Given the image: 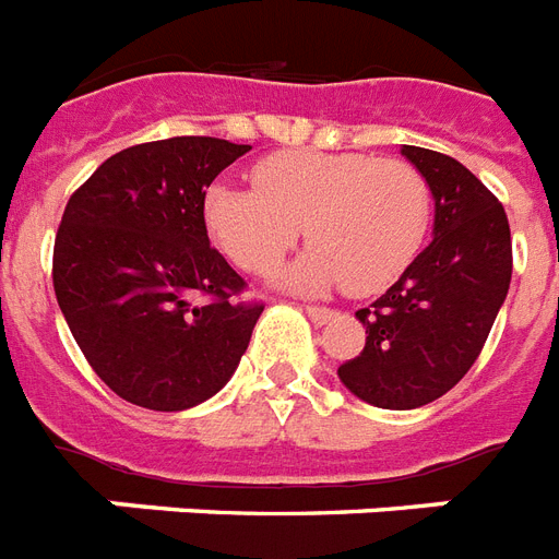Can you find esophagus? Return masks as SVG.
<instances>
[{
  "label": "esophagus",
  "instance_id": "1",
  "mask_svg": "<svg viewBox=\"0 0 559 559\" xmlns=\"http://www.w3.org/2000/svg\"><path fill=\"white\" fill-rule=\"evenodd\" d=\"M306 314L314 325H325L329 320H334V314H337V311H334V308H325V306H306Z\"/></svg>",
  "mask_w": 559,
  "mask_h": 559
}]
</instances>
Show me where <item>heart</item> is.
<instances>
[{"label": "heart", "mask_w": 559, "mask_h": 559, "mask_svg": "<svg viewBox=\"0 0 559 559\" xmlns=\"http://www.w3.org/2000/svg\"><path fill=\"white\" fill-rule=\"evenodd\" d=\"M202 216L213 242L253 274L271 271L302 225L314 245L276 271V283L300 294L341 283L355 294H374L421 251L432 193L406 160L288 150L259 160L253 187L210 185Z\"/></svg>", "instance_id": "b5f03b06"}]
</instances>
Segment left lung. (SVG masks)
<instances>
[{
  "mask_svg": "<svg viewBox=\"0 0 559 559\" xmlns=\"http://www.w3.org/2000/svg\"><path fill=\"white\" fill-rule=\"evenodd\" d=\"M430 185L432 242L390 292L357 311L364 352L337 369L343 386L381 409L441 399L476 364L511 285L506 207L450 155L401 146Z\"/></svg>",
  "mask_w": 559,
  "mask_h": 559,
  "instance_id": "1",
  "label": "left lung"
}]
</instances>
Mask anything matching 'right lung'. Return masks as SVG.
Here are the masks:
<instances>
[{
  "instance_id": "obj_1",
  "label": "right lung",
  "mask_w": 559,
  "mask_h": 559,
  "mask_svg": "<svg viewBox=\"0 0 559 559\" xmlns=\"http://www.w3.org/2000/svg\"><path fill=\"white\" fill-rule=\"evenodd\" d=\"M251 146L181 135L120 150L71 195L53 239V294L111 392L158 413L213 399L265 306L210 248L202 202Z\"/></svg>"
}]
</instances>
